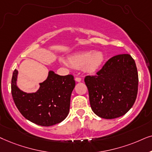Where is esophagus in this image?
<instances>
[{"label":"esophagus","mask_w":152,"mask_h":152,"mask_svg":"<svg viewBox=\"0 0 152 152\" xmlns=\"http://www.w3.org/2000/svg\"><path fill=\"white\" fill-rule=\"evenodd\" d=\"M75 80H76V82H80V81H81V78L76 77V78H75Z\"/></svg>","instance_id":"1"}]
</instances>
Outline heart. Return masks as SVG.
<instances>
[{
    "instance_id": "b5f03b06",
    "label": "heart",
    "mask_w": 152,
    "mask_h": 152,
    "mask_svg": "<svg viewBox=\"0 0 152 152\" xmlns=\"http://www.w3.org/2000/svg\"><path fill=\"white\" fill-rule=\"evenodd\" d=\"M104 56L101 51H83L74 54L69 58L71 66L75 68L84 67L88 72H94L102 66Z\"/></svg>"
}]
</instances>
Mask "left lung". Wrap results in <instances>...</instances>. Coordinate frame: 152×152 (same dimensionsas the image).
Masks as SVG:
<instances>
[{"label":"left lung","mask_w":152,"mask_h":152,"mask_svg":"<svg viewBox=\"0 0 152 152\" xmlns=\"http://www.w3.org/2000/svg\"><path fill=\"white\" fill-rule=\"evenodd\" d=\"M91 108L104 119H115L128 112L134 104L138 89V74L129 54L115 56L94 76H86Z\"/></svg>","instance_id":"left-lung-1"}]
</instances>
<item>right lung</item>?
I'll list each match as a JSON object with an SVG mask.
<instances>
[{"mask_svg":"<svg viewBox=\"0 0 152 152\" xmlns=\"http://www.w3.org/2000/svg\"><path fill=\"white\" fill-rule=\"evenodd\" d=\"M18 71L12 78V95L21 114L30 122L43 126L61 122L69 112L71 94L75 87L74 76H60L48 72L45 81L35 93H26L16 85Z\"/></svg>","mask_w":152,"mask_h":152,"instance_id":"add662e5","label":"right lung"}]
</instances>
